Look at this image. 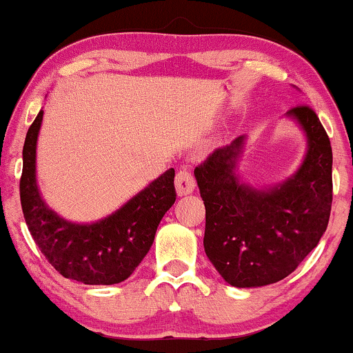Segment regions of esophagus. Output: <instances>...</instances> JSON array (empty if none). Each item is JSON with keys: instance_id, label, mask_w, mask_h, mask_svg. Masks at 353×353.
Here are the masks:
<instances>
[{"instance_id": "obj_1", "label": "esophagus", "mask_w": 353, "mask_h": 353, "mask_svg": "<svg viewBox=\"0 0 353 353\" xmlns=\"http://www.w3.org/2000/svg\"><path fill=\"white\" fill-rule=\"evenodd\" d=\"M175 186H176V192L178 196H186V194H191L192 191H194L196 188V180L194 176H192V173L188 170L186 167L180 168V172L176 173V178H175Z\"/></svg>"}]
</instances>
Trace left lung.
I'll return each mask as SVG.
<instances>
[{
  "mask_svg": "<svg viewBox=\"0 0 353 353\" xmlns=\"http://www.w3.org/2000/svg\"><path fill=\"white\" fill-rule=\"evenodd\" d=\"M308 139L307 157L291 180L255 191L234 176L243 137L215 149L194 175L205 205L204 249L226 283L236 288L281 281L316 248L332 204V149L310 105L288 112Z\"/></svg>",
  "mask_w": 353,
  "mask_h": 353,
  "instance_id": "1",
  "label": "left lung"
}]
</instances>
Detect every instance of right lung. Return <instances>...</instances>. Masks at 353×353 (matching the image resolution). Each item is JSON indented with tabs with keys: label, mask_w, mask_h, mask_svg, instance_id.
Instances as JSON below:
<instances>
[{
	"label": "right lung",
	"mask_w": 353,
	"mask_h": 353,
	"mask_svg": "<svg viewBox=\"0 0 353 353\" xmlns=\"http://www.w3.org/2000/svg\"><path fill=\"white\" fill-rule=\"evenodd\" d=\"M40 110L23 143L21 204L26 223L41 254L64 278L83 284H117L127 279L151 249L159 223L176 199L170 168L122 209L93 225L62 220L41 201L35 180Z\"/></svg>",
	"instance_id": "obj_1"
}]
</instances>
